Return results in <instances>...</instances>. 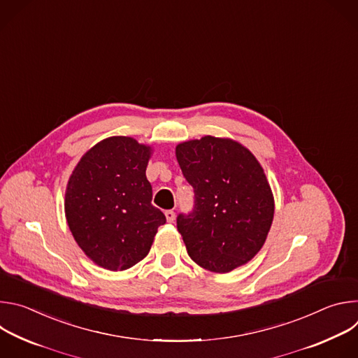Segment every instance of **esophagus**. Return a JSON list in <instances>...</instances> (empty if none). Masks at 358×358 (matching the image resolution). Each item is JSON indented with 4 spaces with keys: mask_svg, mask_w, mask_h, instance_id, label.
Returning a JSON list of instances; mask_svg holds the SVG:
<instances>
[{
    "mask_svg": "<svg viewBox=\"0 0 358 358\" xmlns=\"http://www.w3.org/2000/svg\"><path fill=\"white\" fill-rule=\"evenodd\" d=\"M166 218H167L169 222H174V220H176V213H174L173 210L166 211Z\"/></svg>",
    "mask_w": 358,
    "mask_h": 358,
    "instance_id": "obj_1",
    "label": "esophagus"
}]
</instances>
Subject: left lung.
<instances>
[{"label":"left lung","instance_id":"left-lung-1","mask_svg":"<svg viewBox=\"0 0 358 358\" xmlns=\"http://www.w3.org/2000/svg\"><path fill=\"white\" fill-rule=\"evenodd\" d=\"M176 156L194 188V210L177 217L189 258L217 273L245 265L264 246L273 221L264 169L242 144L213 136L178 144Z\"/></svg>","mask_w":358,"mask_h":358}]
</instances>
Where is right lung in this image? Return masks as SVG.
<instances>
[{"label": "right lung", "mask_w": 358, "mask_h": 358, "mask_svg": "<svg viewBox=\"0 0 358 358\" xmlns=\"http://www.w3.org/2000/svg\"><path fill=\"white\" fill-rule=\"evenodd\" d=\"M151 148L115 136L93 145L75 167L66 187L69 229L96 265L124 271L148 253L166 215L151 206L145 177Z\"/></svg>", "instance_id": "obj_1"}]
</instances>
